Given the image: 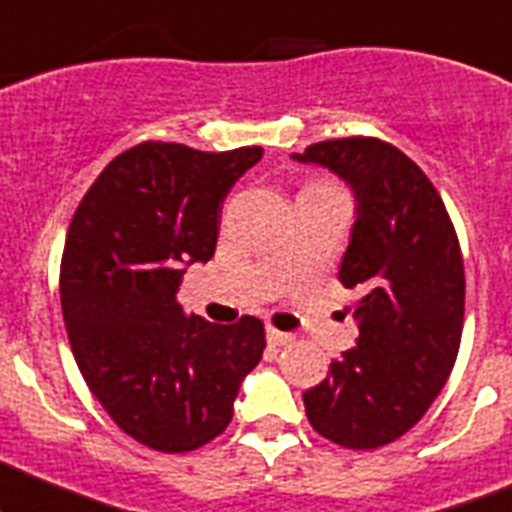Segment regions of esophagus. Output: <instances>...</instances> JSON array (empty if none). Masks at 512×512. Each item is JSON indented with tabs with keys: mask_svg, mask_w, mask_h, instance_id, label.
Masks as SVG:
<instances>
[{
	"mask_svg": "<svg viewBox=\"0 0 512 512\" xmlns=\"http://www.w3.org/2000/svg\"><path fill=\"white\" fill-rule=\"evenodd\" d=\"M267 342H270V345H290V342H295V335L275 330V327H267Z\"/></svg>",
	"mask_w": 512,
	"mask_h": 512,
	"instance_id": "obj_1",
	"label": "esophagus"
}]
</instances>
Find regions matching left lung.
Returning <instances> with one entry per match:
<instances>
[{
	"instance_id": "1",
	"label": "left lung",
	"mask_w": 512,
	"mask_h": 512,
	"mask_svg": "<svg viewBox=\"0 0 512 512\" xmlns=\"http://www.w3.org/2000/svg\"><path fill=\"white\" fill-rule=\"evenodd\" d=\"M292 157L330 167L357 195L340 282L357 292L360 335L332 362L330 377L302 395L307 420L342 448H382L428 413L458 357V232L428 175L390 142L337 137Z\"/></svg>"
}]
</instances>
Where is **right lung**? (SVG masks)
<instances>
[{"label": "right lung", "instance_id": "obj_1", "mask_svg": "<svg viewBox=\"0 0 512 512\" xmlns=\"http://www.w3.org/2000/svg\"><path fill=\"white\" fill-rule=\"evenodd\" d=\"M262 147L150 140L114 157L79 202L59 267L64 327L87 388L122 433L190 453L230 425L265 325L182 315V262L215 255L227 192Z\"/></svg>", "mask_w": 512, "mask_h": 512}]
</instances>
